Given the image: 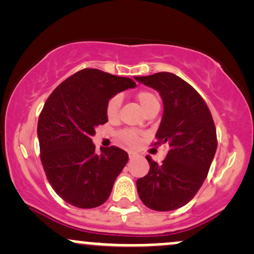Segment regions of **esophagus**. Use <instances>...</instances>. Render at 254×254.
Returning <instances> with one entry per match:
<instances>
[{
  "label": "esophagus",
  "mask_w": 254,
  "mask_h": 254,
  "mask_svg": "<svg viewBox=\"0 0 254 254\" xmlns=\"http://www.w3.org/2000/svg\"><path fill=\"white\" fill-rule=\"evenodd\" d=\"M127 154H129V159L132 160L135 159V157H137V153H135V151H127Z\"/></svg>",
  "instance_id": "obj_1"
}]
</instances>
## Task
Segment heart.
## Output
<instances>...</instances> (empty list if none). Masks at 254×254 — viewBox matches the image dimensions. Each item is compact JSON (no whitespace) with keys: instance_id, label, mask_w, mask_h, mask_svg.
<instances>
[{"instance_id":"1","label":"heart","mask_w":254,"mask_h":254,"mask_svg":"<svg viewBox=\"0 0 254 254\" xmlns=\"http://www.w3.org/2000/svg\"><path fill=\"white\" fill-rule=\"evenodd\" d=\"M136 99L137 101H138V104L141 105L144 113L149 112L150 110L156 109V107H160L159 98H157L153 92H150V90H139L136 94ZM122 99L119 95H115V97H112L109 100V103L106 105V117L110 122H115L118 119ZM119 138H121L124 143L129 145H136L139 141L138 132L132 129L121 131V132H119Z\"/></svg>"}]
</instances>
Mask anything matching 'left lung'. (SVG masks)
<instances>
[{
    "mask_svg": "<svg viewBox=\"0 0 254 254\" xmlns=\"http://www.w3.org/2000/svg\"><path fill=\"white\" fill-rule=\"evenodd\" d=\"M135 80L159 92L164 115L156 144H170L161 165L147 156L150 168L137 179V192L153 210H176L190 202L208 176L217 148L216 127L205 101L183 78L157 72Z\"/></svg>",
    "mask_w": 254,
    "mask_h": 254,
    "instance_id": "obj_1",
    "label": "left lung"
}]
</instances>
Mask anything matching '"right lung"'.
<instances>
[{
	"label": "right lung",
	"mask_w": 254,
	"mask_h": 254,
	"mask_svg": "<svg viewBox=\"0 0 254 254\" xmlns=\"http://www.w3.org/2000/svg\"><path fill=\"white\" fill-rule=\"evenodd\" d=\"M136 87L129 77L83 69L63 81L38 119L40 160L55 192L77 208H97L107 200L129 155L118 147L95 153L92 136L107 123L106 105L122 90Z\"/></svg>",
	"instance_id": "obj_1"
}]
</instances>
